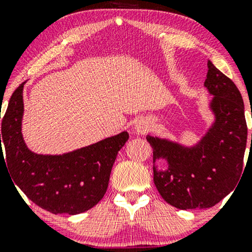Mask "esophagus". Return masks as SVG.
Segmentation results:
<instances>
[{"mask_svg":"<svg viewBox=\"0 0 252 252\" xmlns=\"http://www.w3.org/2000/svg\"><path fill=\"white\" fill-rule=\"evenodd\" d=\"M150 130V124L147 120H138L135 124V132L138 135H144Z\"/></svg>","mask_w":252,"mask_h":252,"instance_id":"1","label":"esophagus"}]
</instances>
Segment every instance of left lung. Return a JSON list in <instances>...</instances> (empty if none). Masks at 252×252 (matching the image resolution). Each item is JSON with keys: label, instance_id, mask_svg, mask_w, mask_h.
Returning a JSON list of instances; mask_svg holds the SVG:
<instances>
[{"label": "left lung", "instance_id": "obj_1", "mask_svg": "<svg viewBox=\"0 0 252 252\" xmlns=\"http://www.w3.org/2000/svg\"><path fill=\"white\" fill-rule=\"evenodd\" d=\"M205 86L213 99L216 122L192 148L147 136L153 161L166 158L168 168L154 169V184L169 205L180 210L209 209L236 187L243 172L248 126L244 103L230 78L207 62ZM252 140V135H251Z\"/></svg>", "mask_w": 252, "mask_h": 252}]
</instances>
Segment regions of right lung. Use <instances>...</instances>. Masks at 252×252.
<instances>
[{
  "label": "right lung",
  "instance_id": "obj_1",
  "mask_svg": "<svg viewBox=\"0 0 252 252\" xmlns=\"http://www.w3.org/2000/svg\"><path fill=\"white\" fill-rule=\"evenodd\" d=\"M24 85L11 94L0 134V161L2 158L7 164L14 186L54 215H78L92 209L108 189L112 166L129 134L123 131L63 155L35 154L27 148L21 134Z\"/></svg>",
  "mask_w": 252,
  "mask_h": 252
}]
</instances>
